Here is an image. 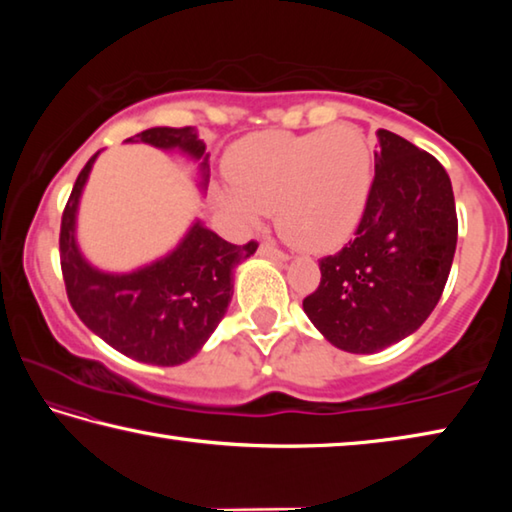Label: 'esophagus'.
I'll use <instances>...</instances> for the list:
<instances>
[{
	"label": "esophagus",
	"instance_id": "obj_1",
	"mask_svg": "<svg viewBox=\"0 0 512 512\" xmlns=\"http://www.w3.org/2000/svg\"><path fill=\"white\" fill-rule=\"evenodd\" d=\"M259 255L271 257V259H280V262H287V259H289L287 253H282L280 248H275L273 244H268V241H266V244L259 246Z\"/></svg>",
	"mask_w": 512,
	"mask_h": 512
}]
</instances>
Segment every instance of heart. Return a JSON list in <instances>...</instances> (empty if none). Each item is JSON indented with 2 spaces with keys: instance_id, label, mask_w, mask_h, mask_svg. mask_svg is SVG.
Wrapping results in <instances>:
<instances>
[{
  "instance_id": "b5f03b06",
  "label": "heart",
  "mask_w": 512,
  "mask_h": 512,
  "mask_svg": "<svg viewBox=\"0 0 512 512\" xmlns=\"http://www.w3.org/2000/svg\"><path fill=\"white\" fill-rule=\"evenodd\" d=\"M228 173L237 194L223 196V205L241 228L275 212L291 244L329 250L350 237L366 210L370 151L348 124L305 135L266 131L232 146Z\"/></svg>"
}]
</instances>
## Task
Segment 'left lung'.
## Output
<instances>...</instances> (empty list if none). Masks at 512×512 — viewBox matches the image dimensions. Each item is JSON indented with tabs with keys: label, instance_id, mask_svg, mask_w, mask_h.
<instances>
[{
	"label": "left lung",
	"instance_id": "left-lung-1",
	"mask_svg": "<svg viewBox=\"0 0 512 512\" xmlns=\"http://www.w3.org/2000/svg\"><path fill=\"white\" fill-rule=\"evenodd\" d=\"M377 135L375 178L354 237L320 259L318 289L302 300L318 332L354 354L384 350L429 318L458 237L443 164L391 131Z\"/></svg>",
	"mask_w": 512,
	"mask_h": 512
}]
</instances>
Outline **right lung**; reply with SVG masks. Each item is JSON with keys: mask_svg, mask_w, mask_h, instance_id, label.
Segmentation results:
<instances>
[{"mask_svg": "<svg viewBox=\"0 0 512 512\" xmlns=\"http://www.w3.org/2000/svg\"><path fill=\"white\" fill-rule=\"evenodd\" d=\"M133 140L201 160L207 183L210 155L192 126L149 128L126 142ZM97 155L81 169L60 221V268L69 305L85 327L117 352L153 366H178L192 359L221 323L232 298V271L259 244H230L194 223L180 246L160 262L124 275L97 271L81 257L74 239L76 207Z\"/></svg>", "mask_w": 512, "mask_h": 512, "instance_id": "1", "label": "right lung"}]
</instances>
